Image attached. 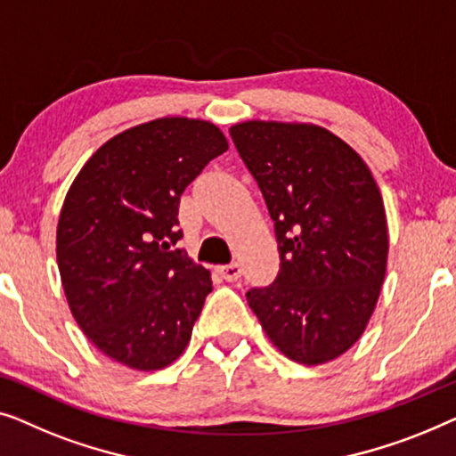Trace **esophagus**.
Segmentation results:
<instances>
[{
    "mask_svg": "<svg viewBox=\"0 0 456 456\" xmlns=\"http://www.w3.org/2000/svg\"><path fill=\"white\" fill-rule=\"evenodd\" d=\"M221 277L227 281V283H235L237 279H241V266L237 262H231V265H225L219 268Z\"/></svg>",
    "mask_w": 456,
    "mask_h": 456,
    "instance_id": "1",
    "label": "esophagus"
}]
</instances>
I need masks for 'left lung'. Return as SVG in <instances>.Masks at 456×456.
Wrapping results in <instances>:
<instances>
[{
  "instance_id": "1",
  "label": "left lung",
  "mask_w": 456,
  "mask_h": 456,
  "mask_svg": "<svg viewBox=\"0 0 456 456\" xmlns=\"http://www.w3.org/2000/svg\"><path fill=\"white\" fill-rule=\"evenodd\" d=\"M229 134L265 196L281 258L277 279L252 287L248 304L293 362H330L362 337L387 274L380 190L324 127L243 121Z\"/></svg>"
}]
</instances>
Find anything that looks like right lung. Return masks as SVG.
Masks as SVG:
<instances>
[{
  "instance_id": "obj_1",
  "label": "right lung",
  "mask_w": 456,
  "mask_h": 456,
  "mask_svg": "<svg viewBox=\"0 0 456 456\" xmlns=\"http://www.w3.org/2000/svg\"><path fill=\"white\" fill-rule=\"evenodd\" d=\"M229 149L215 124L163 118L109 140L63 202L57 266L69 310L107 357L161 370L183 354L213 281L183 249V190Z\"/></svg>"
}]
</instances>
